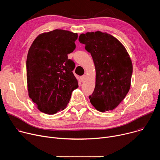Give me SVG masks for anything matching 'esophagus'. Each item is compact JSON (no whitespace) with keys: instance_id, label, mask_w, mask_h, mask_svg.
Listing matches in <instances>:
<instances>
[{"instance_id":"esophagus-1","label":"esophagus","mask_w":160,"mask_h":160,"mask_svg":"<svg viewBox=\"0 0 160 160\" xmlns=\"http://www.w3.org/2000/svg\"><path fill=\"white\" fill-rule=\"evenodd\" d=\"M85 78H86V75H83V76H82V77H80V80H81L82 82H83Z\"/></svg>"}]
</instances>
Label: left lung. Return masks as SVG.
I'll return each instance as SVG.
<instances>
[{
    "instance_id": "left-lung-1",
    "label": "left lung",
    "mask_w": 160,
    "mask_h": 160,
    "mask_svg": "<svg viewBox=\"0 0 160 160\" xmlns=\"http://www.w3.org/2000/svg\"><path fill=\"white\" fill-rule=\"evenodd\" d=\"M78 40L92 57L96 72V86L89 96L92 106L101 112L116 108L128 92L133 66L122 43L107 33H82Z\"/></svg>"
}]
</instances>
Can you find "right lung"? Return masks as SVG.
Here are the masks:
<instances>
[{"mask_svg":"<svg viewBox=\"0 0 160 160\" xmlns=\"http://www.w3.org/2000/svg\"><path fill=\"white\" fill-rule=\"evenodd\" d=\"M78 34L63 30L40 34L30 46L27 59L29 97L37 108L49 115L66 108L72 91L78 87L68 58L76 45Z\"/></svg>","mask_w":160,"mask_h":160,"instance_id":"add662e5","label":"right lung"}]
</instances>
